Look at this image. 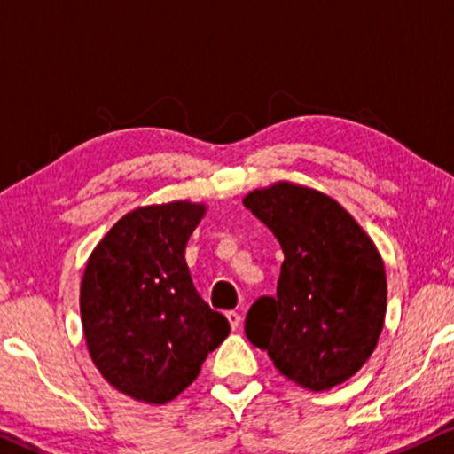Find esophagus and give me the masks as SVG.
Instances as JSON below:
<instances>
[{
  "label": "esophagus",
  "mask_w": 454,
  "mask_h": 454,
  "mask_svg": "<svg viewBox=\"0 0 454 454\" xmlns=\"http://www.w3.org/2000/svg\"><path fill=\"white\" fill-rule=\"evenodd\" d=\"M225 316H227L229 325H231L233 331H235V328H239V325H241V314L239 312H235V309H231V312H227Z\"/></svg>",
  "instance_id": "1"
}]
</instances>
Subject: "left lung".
<instances>
[{"instance_id":"8db88e82","label":"left lung","mask_w":454,"mask_h":454,"mask_svg":"<svg viewBox=\"0 0 454 454\" xmlns=\"http://www.w3.org/2000/svg\"><path fill=\"white\" fill-rule=\"evenodd\" d=\"M244 204L285 254L277 295L258 297L247 309V339L300 387H337L368 362L382 333L380 254L340 204L316 190L275 184Z\"/></svg>"}]
</instances>
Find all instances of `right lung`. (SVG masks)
Wrapping results in <instances>:
<instances>
[{"label": "right lung", "instance_id": "1", "mask_svg": "<svg viewBox=\"0 0 454 454\" xmlns=\"http://www.w3.org/2000/svg\"><path fill=\"white\" fill-rule=\"evenodd\" d=\"M202 215V204L192 202L136 208L86 264L80 314L90 357L111 387L138 401L176 399L231 331L185 264Z\"/></svg>", "mask_w": 454, "mask_h": 454}]
</instances>
